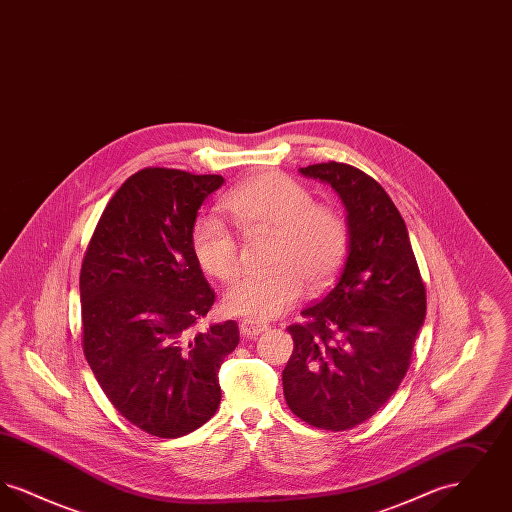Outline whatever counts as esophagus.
I'll return each instance as SVG.
<instances>
[{"mask_svg":"<svg viewBox=\"0 0 512 512\" xmlns=\"http://www.w3.org/2000/svg\"><path fill=\"white\" fill-rule=\"evenodd\" d=\"M242 334L247 336V338H255V336H259V334H263V332H267L268 324L267 322H261V320H253V318H245L242 320Z\"/></svg>","mask_w":512,"mask_h":512,"instance_id":"obj_1","label":"esophagus"}]
</instances>
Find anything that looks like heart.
<instances>
[{
	"mask_svg": "<svg viewBox=\"0 0 512 512\" xmlns=\"http://www.w3.org/2000/svg\"><path fill=\"white\" fill-rule=\"evenodd\" d=\"M222 209L245 234L272 232L265 272L247 274L224 295V309L238 317L268 320L290 311L309 288L328 284L347 259V219L282 172L249 178L222 199ZM192 251L197 265L220 282L240 272V244L226 224L213 217L195 222Z\"/></svg>",
	"mask_w": 512,
	"mask_h": 512,
	"instance_id": "1",
	"label": "heart"
}]
</instances>
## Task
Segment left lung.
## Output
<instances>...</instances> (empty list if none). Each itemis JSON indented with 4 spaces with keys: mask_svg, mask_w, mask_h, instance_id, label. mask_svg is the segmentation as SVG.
<instances>
[{
    "mask_svg": "<svg viewBox=\"0 0 512 512\" xmlns=\"http://www.w3.org/2000/svg\"><path fill=\"white\" fill-rule=\"evenodd\" d=\"M328 182L347 209L349 255L336 286L288 326L293 353L282 372L284 397L297 418L343 432L378 413L399 390L426 317L405 220L386 190L347 163L303 167Z\"/></svg>",
    "mask_w": 512,
    "mask_h": 512,
    "instance_id": "obj_1",
    "label": "left lung"
}]
</instances>
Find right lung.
<instances>
[{"mask_svg": "<svg viewBox=\"0 0 512 512\" xmlns=\"http://www.w3.org/2000/svg\"><path fill=\"white\" fill-rule=\"evenodd\" d=\"M220 174L147 167L101 213L80 268L82 349L107 399L136 428L180 438L220 403L236 320L190 336L217 293L192 251L197 211Z\"/></svg>", "mask_w": 512, "mask_h": 512, "instance_id": "obj_1", "label": "right lung"}]
</instances>
